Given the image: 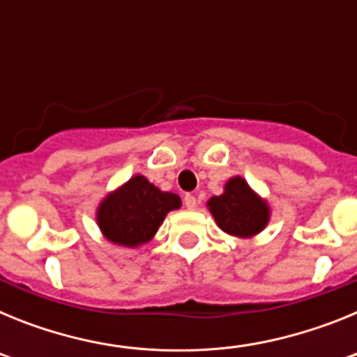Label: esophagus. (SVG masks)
<instances>
[{"label": "esophagus", "mask_w": 357, "mask_h": 357, "mask_svg": "<svg viewBox=\"0 0 357 357\" xmlns=\"http://www.w3.org/2000/svg\"><path fill=\"white\" fill-rule=\"evenodd\" d=\"M184 206L188 207V209H195V207H197V198H195L193 195H185Z\"/></svg>", "instance_id": "esophagus-1"}]
</instances>
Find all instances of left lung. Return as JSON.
I'll list each match as a JSON object with an SVG mask.
<instances>
[{
    "label": "left lung",
    "mask_w": 357,
    "mask_h": 357,
    "mask_svg": "<svg viewBox=\"0 0 357 357\" xmlns=\"http://www.w3.org/2000/svg\"><path fill=\"white\" fill-rule=\"evenodd\" d=\"M207 206L218 227L225 230L227 234L239 238L255 236L270 220L268 204L252 191L241 176L230 178L225 184V193L211 198Z\"/></svg>",
    "instance_id": "8db88e82"
}]
</instances>
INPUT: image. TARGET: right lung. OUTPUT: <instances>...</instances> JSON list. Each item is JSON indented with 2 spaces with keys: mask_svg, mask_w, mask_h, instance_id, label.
Instances as JSON below:
<instances>
[{
  "mask_svg": "<svg viewBox=\"0 0 357 357\" xmlns=\"http://www.w3.org/2000/svg\"><path fill=\"white\" fill-rule=\"evenodd\" d=\"M178 207L181 198L175 193H164L143 175H135L114 193L107 195L96 218L109 241L134 248L150 241L166 214Z\"/></svg>",
  "mask_w": 357,
  "mask_h": 357,
  "instance_id": "add662e5",
  "label": "right lung"
}]
</instances>
